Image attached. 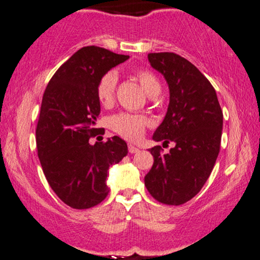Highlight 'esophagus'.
I'll return each mask as SVG.
<instances>
[{"mask_svg":"<svg viewBox=\"0 0 260 260\" xmlns=\"http://www.w3.org/2000/svg\"><path fill=\"white\" fill-rule=\"evenodd\" d=\"M138 151H139V149H138V147H136L134 145H128V152L129 153H136V152H138Z\"/></svg>","mask_w":260,"mask_h":260,"instance_id":"esophagus-1","label":"esophagus"}]
</instances>
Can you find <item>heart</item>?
I'll return each instance as SVG.
<instances>
[{
  "label": "heart",
  "instance_id": "heart-1",
  "mask_svg": "<svg viewBox=\"0 0 260 260\" xmlns=\"http://www.w3.org/2000/svg\"><path fill=\"white\" fill-rule=\"evenodd\" d=\"M136 77L141 85V87L150 96H154L160 91L159 80L152 72L146 70H139L136 72ZM117 74L114 71L104 73L98 80L96 86L97 100L103 107H110L114 103L115 91H116ZM150 121L147 117L140 114L117 113L110 116L108 124L110 129L119 136L126 138L128 140H138L143 137Z\"/></svg>",
  "mask_w": 260,
  "mask_h": 260
}]
</instances>
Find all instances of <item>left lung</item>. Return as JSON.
I'll list each match as a JSON object with an SVG mask.
<instances>
[{"label": "left lung", "mask_w": 260, "mask_h": 260, "mask_svg": "<svg viewBox=\"0 0 260 260\" xmlns=\"http://www.w3.org/2000/svg\"><path fill=\"white\" fill-rule=\"evenodd\" d=\"M150 64L162 73L170 101L153 140L175 143L168 153L154 146L145 186L157 202L181 205L197 196L209 179L219 153L223 113L216 91L202 72L174 52H151Z\"/></svg>", "instance_id": "8db88e82"}]
</instances>
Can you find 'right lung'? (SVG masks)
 I'll list each match as a JSON object with an SVG mask.
<instances>
[{
  "label": "right lung",
  "mask_w": 260,
  "mask_h": 260,
  "mask_svg": "<svg viewBox=\"0 0 260 260\" xmlns=\"http://www.w3.org/2000/svg\"><path fill=\"white\" fill-rule=\"evenodd\" d=\"M104 48L84 47L52 75L44 94L36 128L38 158L48 183L64 204L90 209L107 198L108 169L127 154L126 141L113 137L90 144L101 104L100 78L128 60Z\"/></svg>",
  "instance_id": "1"
}]
</instances>
